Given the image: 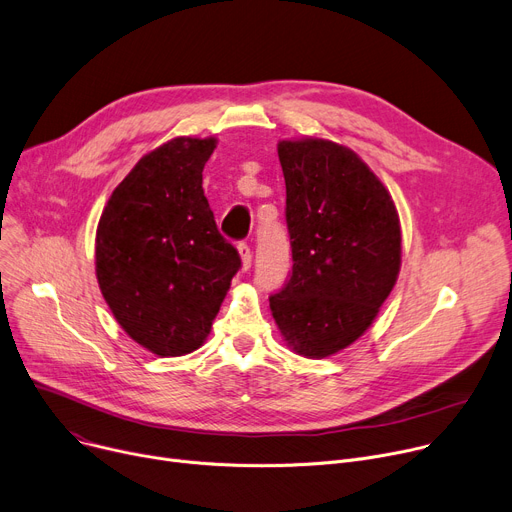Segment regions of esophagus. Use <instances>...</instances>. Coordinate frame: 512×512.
<instances>
[{
  "instance_id": "obj_1",
  "label": "esophagus",
  "mask_w": 512,
  "mask_h": 512,
  "mask_svg": "<svg viewBox=\"0 0 512 512\" xmlns=\"http://www.w3.org/2000/svg\"><path fill=\"white\" fill-rule=\"evenodd\" d=\"M238 255H241V263H243V271H247L251 267V261H253V255H251V247L247 243H241L238 245Z\"/></svg>"
}]
</instances>
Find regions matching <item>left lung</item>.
I'll return each instance as SVG.
<instances>
[{
    "label": "left lung",
    "mask_w": 512,
    "mask_h": 512,
    "mask_svg": "<svg viewBox=\"0 0 512 512\" xmlns=\"http://www.w3.org/2000/svg\"><path fill=\"white\" fill-rule=\"evenodd\" d=\"M292 276L269 296L288 348L321 360L377 319L401 267L391 193L350 148L323 138L282 140Z\"/></svg>",
    "instance_id": "obj_1"
}]
</instances>
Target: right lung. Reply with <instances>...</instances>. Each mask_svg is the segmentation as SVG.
I'll use <instances>...</instances> for the list:
<instances>
[{
	"label": "right lung",
	"mask_w": 512,
	"mask_h": 512,
	"mask_svg": "<svg viewBox=\"0 0 512 512\" xmlns=\"http://www.w3.org/2000/svg\"><path fill=\"white\" fill-rule=\"evenodd\" d=\"M216 144L181 135L148 152L98 220L100 292L133 342L162 358L203 346L241 267L201 187Z\"/></svg>",
	"instance_id": "obj_1"
}]
</instances>
